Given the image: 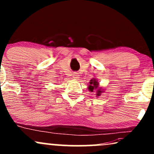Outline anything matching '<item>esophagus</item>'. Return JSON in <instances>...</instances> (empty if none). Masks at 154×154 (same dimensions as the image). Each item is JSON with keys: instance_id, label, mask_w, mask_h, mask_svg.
Wrapping results in <instances>:
<instances>
[{"instance_id": "34e87169", "label": "esophagus", "mask_w": 154, "mask_h": 154, "mask_svg": "<svg viewBox=\"0 0 154 154\" xmlns=\"http://www.w3.org/2000/svg\"><path fill=\"white\" fill-rule=\"evenodd\" d=\"M73 78L75 79H78L79 78V73H77V72H75V73L73 74Z\"/></svg>"}]
</instances>
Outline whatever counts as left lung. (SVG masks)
Here are the masks:
<instances>
[{
  "label": "left lung",
  "instance_id": "1",
  "mask_svg": "<svg viewBox=\"0 0 154 154\" xmlns=\"http://www.w3.org/2000/svg\"><path fill=\"white\" fill-rule=\"evenodd\" d=\"M98 85H99V82H98V80L95 78H93L90 80V85L88 86V90L91 93L96 92V96H100V93L102 92H103V91L101 88H98Z\"/></svg>",
  "mask_w": 154,
  "mask_h": 154
}]
</instances>
